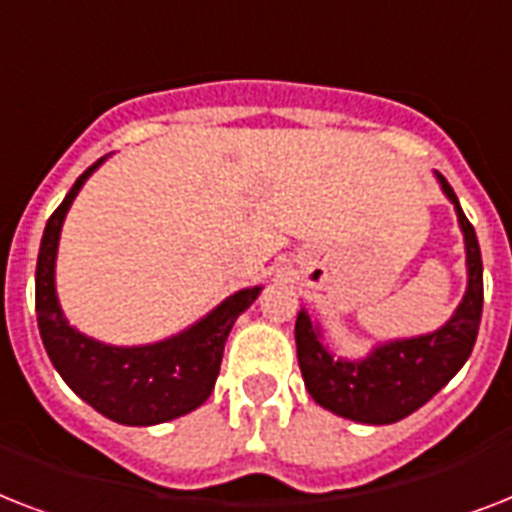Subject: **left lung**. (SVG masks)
I'll return each instance as SVG.
<instances>
[{
    "label": "left lung",
    "mask_w": 512,
    "mask_h": 512,
    "mask_svg": "<svg viewBox=\"0 0 512 512\" xmlns=\"http://www.w3.org/2000/svg\"><path fill=\"white\" fill-rule=\"evenodd\" d=\"M438 180L446 196L454 201L457 220L465 233V249H468V292L444 327L433 335L388 342L364 361L350 364L329 356L308 313H297V361H300L305 388L316 404L340 417L366 425H390L404 420L406 414L428 404L460 372V366L468 361L470 350L476 345L481 311H484L481 247H478L476 228L462 212L452 185L446 183L444 175H438Z\"/></svg>",
    "instance_id": "1"
}]
</instances>
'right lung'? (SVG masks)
<instances>
[{
  "instance_id": "obj_1",
  "label": "right lung",
  "mask_w": 512,
  "mask_h": 512,
  "mask_svg": "<svg viewBox=\"0 0 512 512\" xmlns=\"http://www.w3.org/2000/svg\"><path fill=\"white\" fill-rule=\"evenodd\" d=\"M103 159L76 177L66 199L60 201V207L44 225L36 260L39 335L52 366L92 409L122 425H156L193 412L207 401L220 374L228 332L241 313L255 303L260 287L241 289L217 305L207 319L193 324L188 332L143 348H111L68 327L55 297V252L60 225L82 183Z\"/></svg>"
}]
</instances>
